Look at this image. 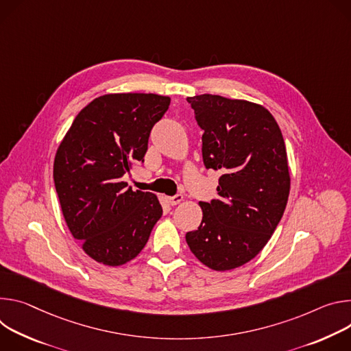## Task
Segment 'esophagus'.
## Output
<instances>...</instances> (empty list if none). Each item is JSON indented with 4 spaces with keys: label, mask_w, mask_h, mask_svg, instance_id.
Instances as JSON below:
<instances>
[{
    "label": "esophagus",
    "mask_w": 351,
    "mask_h": 351,
    "mask_svg": "<svg viewBox=\"0 0 351 351\" xmlns=\"http://www.w3.org/2000/svg\"><path fill=\"white\" fill-rule=\"evenodd\" d=\"M182 199H184V197L181 195V193H177V195H174V197H170V198H169V204H170V205H173V206H176V205L181 204V202H182Z\"/></svg>",
    "instance_id": "34e87169"
}]
</instances>
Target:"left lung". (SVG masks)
Here are the masks:
<instances>
[{
  "label": "left lung",
  "instance_id": "obj_1",
  "mask_svg": "<svg viewBox=\"0 0 351 351\" xmlns=\"http://www.w3.org/2000/svg\"><path fill=\"white\" fill-rule=\"evenodd\" d=\"M205 131L206 169L220 170L219 198L199 202L202 221L185 240L205 266L231 270L254 259L287 205V152L276 120L263 106L219 95L186 97Z\"/></svg>",
  "mask_w": 351,
  "mask_h": 351
}]
</instances>
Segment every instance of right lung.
I'll list each match as a JSON object with an SVG mask.
<instances>
[{"mask_svg":"<svg viewBox=\"0 0 351 351\" xmlns=\"http://www.w3.org/2000/svg\"><path fill=\"white\" fill-rule=\"evenodd\" d=\"M169 106V96L154 93L99 96L75 117L57 149L53 177L64 219L99 263L136 258L163 215L154 193L132 191L121 178L143 160L150 131Z\"/></svg>","mask_w":351,"mask_h":351,"instance_id":"add662e5","label":"right lung"}]
</instances>
